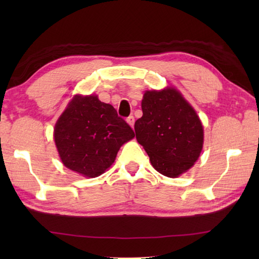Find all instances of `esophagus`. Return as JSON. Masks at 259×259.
Masks as SVG:
<instances>
[{
    "mask_svg": "<svg viewBox=\"0 0 259 259\" xmlns=\"http://www.w3.org/2000/svg\"><path fill=\"white\" fill-rule=\"evenodd\" d=\"M126 122H128V123L130 124L131 128H134V125H135V118H134V115H130V117L126 118Z\"/></svg>",
    "mask_w": 259,
    "mask_h": 259,
    "instance_id": "34e87169",
    "label": "esophagus"
}]
</instances>
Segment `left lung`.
Instances as JSON below:
<instances>
[{"label": "left lung", "mask_w": 259, "mask_h": 259, "mask_svg": "<svg viewBox=\"0 0 259 259\" xmlns=\"http://www.w3.org/2000/svg\"><path fill=\"white\" fill-rule=\"evenodd\" d=\"M142 117L136 121L137 141L145 148L152 167L176 178L199 158L203 128L199 117L175 88L146 91Z\"/></svg>", "instance_id": "8db88e82"}]
</instances>
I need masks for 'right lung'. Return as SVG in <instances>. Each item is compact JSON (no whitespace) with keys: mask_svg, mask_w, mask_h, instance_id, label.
<instances>
[{"mask_svg":"<svg viewBox=\"0 0 259 259\" xmlns=\"http://www.w3.org/2000/svg\"><path fill=\"white\" fill-rule=\"evenodd\" d=\"M53 137L64 166L95 178L111 166L135 133L111 104L97 96L76 95L58 119Z\"/></svg>","mask_w":259,"mask_h":259,"instance_id":"right-lung-1","label":"right lung"}]
</instances>
